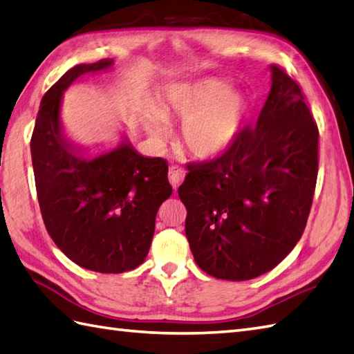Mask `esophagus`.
Returning <instances> with one entry per match:
<instances>
[{
  "mask_svg": "<svg viewBox=\"0 0 354 354\" xmlns=\"http://www.w3.org/2000/svg\"><path fill=\"white\" fill-rule=\"evenodd\" d=\"M185 169L177 167V165H172V167H169V171H168V176H169V183L172 185V187L174 189H177V187L182 185L183 178H185Z\"/></svg>",
  "mask_w": 354,
  "mask_h": 354,
  "instance_id": "obj_1",
  "label": "esophagus"
}]
</instances>
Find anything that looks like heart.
<instances>
[{
    "label": "heart",
    "instance_id": "heart-1",
    "mask_svg": "<svg viewBox=\"0 0 354 354\" xmlns=\"http://www.w3.org/2000/svg\"><path fill=\"white\" fill-rule=\"evenodd\" d=\"M250 116V106L229 83L216 78L171 86L159 111L145 116L150 136H169V118L183 122L182 144L197 159L210 160L236 144Z\"/></svg>",
    "mask_w": 354,
    "mask_h": 354
}]
</instances>
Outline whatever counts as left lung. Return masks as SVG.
<instances>
[{"mask_svg": "<svg viewBox=\"0 0 354 354\" xmlns=\"http://www.w3.org/2000/svg\"><path fill=\"white\" fill-rule=\"evenodd\" d=\"M271 89L253 129L216 160L191 167L178 197L200 268L242 281L271 271L308 223L318 174V127L292 78L270 66Z\"/></svg>", "mask_w": 354, "mask_h": 354, "instance_id": "left-lung-1", "label": "left lung"}]
</instances>
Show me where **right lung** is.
<instances>
[{"label":"right lung","mask_w":354,"mask_h":354,"mask_svg":"<svg viewBox=\"0 0 354 354\" xmlns=\"http://www.w3.org/2000/svg\"><path fill=\"white\" fill-rule=\"evenodd\" d=\"M112 59L71 68L45 93L31 136L39 206L54 243L82 268L124 272L145 261L156 215L172 187L160 157L139 154L127 136L91 153L62 125L65 91L86 74L106 73Z\"/></svg>","instance_id":"add662e5"}]
</instances>
